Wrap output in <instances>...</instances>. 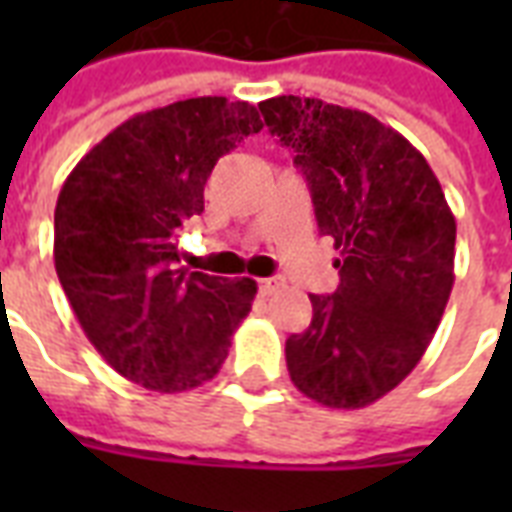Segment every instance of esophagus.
<instances>
[{"label":"esophagus","instance_id":"obj_1","mask_svg":"<svg viewBox=\"0 0 512 512\" xmlns=\"http://www.w3.org/2000/svg\"><path fill=\"white\" fill-rule=\"evenodd\" d=\"M279 289H284V279H281V276L260 279V292H263V295H273V292H279Z\"/></svg>","mask_w":512,"mask_h":512}]
</instances>
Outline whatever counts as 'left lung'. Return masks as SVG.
Returning a JSON list of instances; mask_svg holds the SVG:
<instances>
[{
    "label": "left lung",
    "mask_w": 512,
    "mask_h": 512,
    "mask_svg": "<svg viewBox=\"0 0 512 512\" xmlns=\"http://www.w3.org/2000/svg\"><path fill=\"white\" fill-rule=\"evenodd\" d=\"M260 114L311 188L340 257L335 295H311V327L287 340L295 388L361 409L420 364L454 287L457 223L417 148L372 114L279 95Z\"/></svg>",
    "instance_id": "obj_1"
}]
</instances>
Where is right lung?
I'll return each instance as SVG.
<instances>
[{"label":"right lung","instance_id":"1","mask_svg":"<svg viewBox=\"0 0 512 512\" xmlns=\"http://www.w3.org/2000/svg\"><path fill=\"white\" fill-rule=\"evenodd\" d=\"M263 130L255 106L188 98L135 114L90 148L55 204V271L87 340L127 380L183 393L212 380L252 311V279L177 268L220 156Z\"/></svg>","mask_w":512,"mask_h":512}]
</instances>
